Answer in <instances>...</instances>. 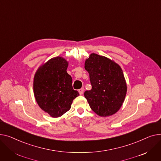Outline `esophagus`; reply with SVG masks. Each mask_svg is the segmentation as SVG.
Wrapping results in <instances>:
<instances>
[{
	"instance_id": "esophagus-1",
	"label": "esophagus",
	"mask_w": 161,
	"mask_h": 161,
	"mask_svg": "<svg viewBox=\"0 0 161 161\" xmlns=\"http://www.w3.org/2000/svg\"><path fill=\"white\" fill-rule=\"evenodd\" d=\"M79 93H80V95H82V93H83V92H84V88H82L79 89Z\"/></svg>"
}]
</instances>
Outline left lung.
Returning a JSON list of instances; mask_svg holds the SVG:
<instances>
[{
	"label": "left lung",
	"instance_id": "8db88e82",
	"mask_svg": "<svg viewBox=\"0 0 161 161\" xmlns=\"http://www.w3.org/2000/svg\"><path fill=\"white\" fill-rule=\"evenodd\" d=\"M92 89L84 95L92 110L101 117L117 112L125 100L127 84L120 66L109 58L92 53L85 61Z\"/></svg>",
	"mask_w": 161,
	"mask_h": 161
}]
</instances>
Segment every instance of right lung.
I'll return each mask as SVG.
<instances>
[{"mask_svg": "<svg viewBox=\"0 0 161 161\" xmlns=\"http://www.w3.org/2000/svg\"><path fill=\"white\" fill-rule=\"evenodd\" d=\"M68 62L57 56L50 59L36 71L34 93L40 107L53 118L68 112L75 98L79 96L72 86V78L67 73Z\"/></svg>", "mask_w": 161, "mask_h": 161, "instance_id": "add662e5", "label": "right lung"}]
</instances>
